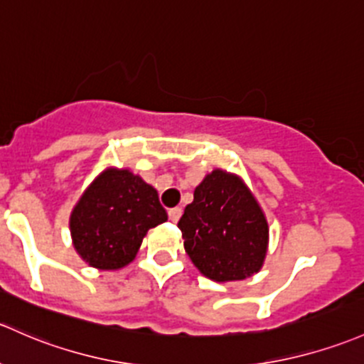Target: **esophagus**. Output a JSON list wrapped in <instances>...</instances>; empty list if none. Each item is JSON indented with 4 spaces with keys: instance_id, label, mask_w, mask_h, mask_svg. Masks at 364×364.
<instances>
[{
    "instance_id": "esophagus-1",
    "label": "esophagus",
    "mask_w": 364,
    "mask_h": 364,
    "mask_svg": "<svg viewBox=\"0 0 364 364\" xmlns=\"http://www.w3.org/2000/svg\"><path fill=\"white\" fill-rule=\"evenodd\" d=\"M181 214H183L181 208H172V209H169V220L172 221V223H178V220L181 218Z\"/></svg>"
}]
</instances>
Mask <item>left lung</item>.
I'll return each mask as SVG.
<instances>
[{
	"label": "left lung",
	"instance_id": "1",
	"mask_svg": "<svg viewBox=\"0 0 364 364\" xmlns=\"http://www.w3.org/2000/svg\"><path fill=\"white\" fill-rule=\"evenodd\" d=\"M178 227L193 265L216 282L259 272L269 251L265 213L244 179L223 169L202 179Z\"/></svg>",
	"mask_w": 364,
	"mask_h": 364
}]
</instances>
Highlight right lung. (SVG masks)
<instances>
[{
	"mask_svg": "<svg viewBox=\"0 0 364 364\" xmlns=\"http://www.w3.org/2000/svg\"><path fill=\"white\" fill-rule=\"evenodd\" d=\"M164 221L167 213L151 185L132 171L108 167L73 208V246L94 269L120 270L136 258L148 230Z\"/></svg>",
	"mask_w": 364,
	"mask_h": 364,
	"instance_id": "obj_1",
	"label": "right lung"
}]
</instances>
